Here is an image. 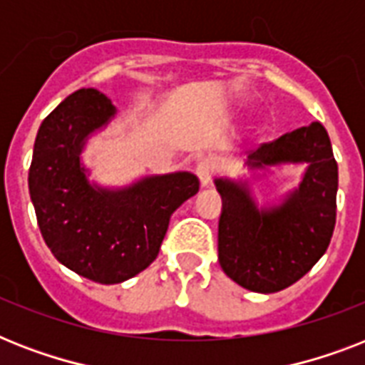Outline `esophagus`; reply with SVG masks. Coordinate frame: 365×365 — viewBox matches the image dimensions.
I'll use <instances>...</instances> for the list:
<instances>
[{
    "label": "esophagus",
    "mask_w": 365,
    "mask_h": 365,
    "mask_svg": "<svg viewBox=\"0 0 365 365\" xmlns=\"http://www.w3.org/2000/svg\"><path fill=\"white\" fill-rule=\"evenodd\" d=\"M214 172H216V165H214L210 159H199V163H197V166H195V174L199 176L200 185H202V187H206V185L212 182Z\"/></svg>",
    "instance_id": "esophagus-1"
}]
</instances>
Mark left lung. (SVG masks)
I'll use <instances>...</instances> for the list:
<instances>
[{
  "instance_id": "1",
  "label": "left lung",
  "mask_w": 365,
  "mask_h": 365,
  "mask_svg": "<svg viewBox=\"0 0 365 365\" xmlns=\"http://www.w3.org/2000/svg\"><path fill=\"white\" fill-rule=\"evenodd\" d=\"M244 165L269 172L307 165L299 185L277 205L257 206L250 180H214L222 195L217 259L231 280L257 294H274L305 277L328 250L335 227L337 163L320 123L286 132L248 155Z\"/></svg>"
}]
</instances>
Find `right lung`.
I'll use <instances>...</instances> for the list:
<instances>
[{
	"label": "right lung",
	"instance_id": "add662e5",
	"mask_svg": "<svg viewBox=\"0 0 365 365\" xmlns=\"http://www.w3.org/2000/svg\"><path fill=\"white\" fill-rule=\"evenodd\" d=\"M115 115V106L96 88L70 94L39 126L28 174L37 223L53 255L100 284L125 282L148 269L170 216L199 191L191 172L143 176L125 187L91 182L83 149Z\"/></svg>",
	"mask_w": 365,
	"mask_h": 365
}]
</instances>
